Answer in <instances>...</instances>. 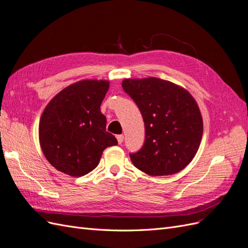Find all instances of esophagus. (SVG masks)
Instances as JSON below:
<instances>
[{"mask_svg": "<svg viewBox=\"0 0 248 248\" xmlns=\"http://www.w3.org/2000/svg\"><path fill=\"white\" fill-rule=\"evenodd\" d=\"M117 140H118V142L120 145L122 144L123 140H124V137L122 136V134H119V136H117Z\"/></svg>", "mask_w": 248, "mask_h": 248, "instance_id": "1", "label": "esophagus"}]
</instances>
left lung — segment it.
<instances>
[{
  "mask_svg": "<svg viewBox=\"0 0 248 248\" xmlns=\"http://www.w3.org/2000/svg\"><path fill=\"white\" fill-rule=\"evenodd\" d=\"M124 91L139 107L146 140L130 154L133 166L149 176L177 174L196 156L202 118L197 101L181 86L157 78H125Z\"/></svg>",
  "mask_w": 248,
  "mask_h": 248,
  "instance_id": "obj_1",
  "label": "left lung"
}]
</instances>
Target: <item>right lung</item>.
I'll return each mask as SVG.
<instances>
[{
    "label": "right lung",
    "mask_w": 248,
    "mask_h": 248,
    "mask_svg": "<svg viewBox=\"0 0 248 248\" xmlns=\"http://www.w3.org/2000/svg\"><path fill=\"white\" fill-rule=\"evenodd\" d=\"M109 88L104 79H84L66 87L44 108L39 142L47 161L59 171L81 177L97 166L104 149L118 141L108 132L100 110Z\"/></svg>",
    "instance_id": "1"
}]
</instances>
